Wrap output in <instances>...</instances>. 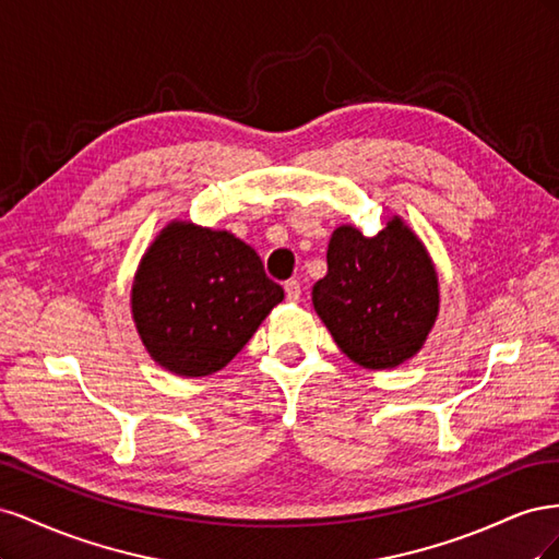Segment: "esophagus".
I'll list each match as a JSON object with an SVG mask.
<instances>
[{
	"mask_svg": "<svg viewBox=\"0 0 559 559\" xmlns=\"http://www.w3.org/2000/svg\"><path fill=\"white\" fill-rule=\"evenodd\" d=\"M284 292H286V300L298 302V300H300V294H302V289H300V282H298V280L284 282Z\"/></svg>",
	"mask_w": 559,
	"mask_h": 559,
	"instance_id": "esophagus-1",
	"label": "esophagus"
}]
</instances>
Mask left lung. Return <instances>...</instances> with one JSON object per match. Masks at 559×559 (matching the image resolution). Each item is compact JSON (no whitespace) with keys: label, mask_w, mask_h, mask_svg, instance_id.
I'll return each mask as SVG.
<instances>
[{"label":"left lung","mask_w":559,"mask_h":559,"mask_svg":"<svg viewBox=\"0 0 559 559\" xmlns=\"http://www.w3.org/2000/svg\"><path fill=\"white\" fill-rule=\"evenodd\" d=\"M326 263L312 306L354 364L396 368L425 347L441 310V286L425 242L399 214L376 238L352 224L337 226Z\"/></svg>","instance_id":"8db88e82"}]
</instances>
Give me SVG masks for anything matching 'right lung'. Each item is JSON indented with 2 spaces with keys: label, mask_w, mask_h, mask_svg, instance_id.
<instances>
[{
  "label": "right lung",
  "mask_w": 559,
  "mask_h": 559,
  "mask_svg": "<svg viewBox=\"0 0 559 559\" xmlns=\"http://www.w3.org/2000/svg\"><path fill=\"white\" fill-rule=\"evenodd\" d=\"M284 289L259 253L228 230L173 218L140 259L130 289L148 357L181 378H205L238 354Z\"/></svg>",
  "instance_id": "obj_1"
}]
</instances>
